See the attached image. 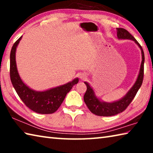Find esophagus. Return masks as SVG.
<instances>
[{
    "label": "esophagus",
    "mask_w": 153,
    "mask_h": 153,
    "mask_svg": "<svg viewBox=\"0 0 153 153\" xmlns=\"http://www.w3.org/2000/svg\"><path fill=\"white\" fill-rule=\"evenodd\" d=\"M86 74H82L81 75H80V79H84L86 78Z\"/></svg>",
    "instance_id": "34e87169"
}]
</instances>
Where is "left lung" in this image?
Returning a JSON list of instances; mask_svg holds the SVG:
<instances>
[{
	"mask_svg": "<svg viewBox=\"0 0 153 153\" xmlns=\"http://www.w3.org/2000/svg\"><path fill=\"white\" fill-rule=\"evenodd\" d=\"M117 35L119 39H129L134 41L136 44L140 48L142 53V63L140 72L135 84L131 87V88L127 92L124 97L117 101L113 102H106L101 101L96 97L94 90L88 83L85 82L84 84L86 85L87 90L84 96V100L88 108L92 113L98 116H104L108 117L117 115L118 113L123 112L126 109L131 102L135 97L136 93L142 86L144 78V54L142 46L138 43L134 36L129 33L128 31L123 28H117Z\"/></svg>",
	"mask_w": 153,
	"mask_h": 153,
	"instance_id": "obj_1",
	"label": "left lung"
}]
</instances>
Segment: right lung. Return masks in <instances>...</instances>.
Returning a JSON list of instances; mask_svg holds the SVG:
<instances>
[{
	"instance_id": "right-lung-1",
	"label": "right lung",
	"mask_w": 153,
	"mask_h": 153,
	"mask_svg": "<svg viewBox=\"0 0 153 153\" xmlns=\"http://www.w3.org/2000/svg\"><path fill=\"white\" fill-rule=\"evenodd\" d=\"M22 36L14 43L10 54V77L15 91L27 107L34 112L40 114L55 113L60 107L67 93L75 84L78 82V78L60 86L53 88L46 91H35L25 85L17 71L15 52Z\"/></svg>"
}]
</instances>
